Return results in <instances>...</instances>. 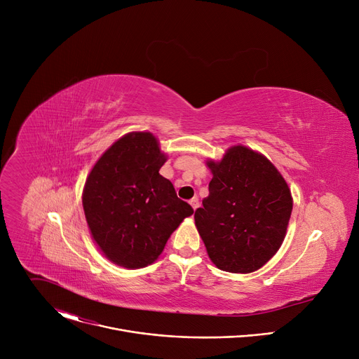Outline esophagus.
<instances>
[{
  "label": "esophagus",
  "instance_id": "esophagus-1",
  "mask_svg": "<svg viewBox=\"0 0 359 359\" xmlns=\"http://www.w3.org/2000/svg\"><path fill=\"white\" fill-rule=\"evenodd\" d=\"M189 203H190V206H191L193 210H196V209L200 206V203H198V198H197V197H193Z\"/></svg>",
  "mask_w": 359,
  "mask_h": 359
}]
</instances>
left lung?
I'll list each match as a JSON object with an SVG mask.
<instances>
[{"label": "left lung", "instance_id": "obj_1", "mask_svg": "<svg viewBox=\"0 0 359 359\" xmlns=\"http://www.w3.org/2000/svg\"><path fill=\"white\" fill-rule=\"evenodd\" d=\"M206 165L213 179L194 223L209 257L223 271H257L285 238L291 190L264 155L243 144L229 147L222 161L209 159Z\"/></svg>", "mask_w": 359, "mask_h": 359}]
</instances>
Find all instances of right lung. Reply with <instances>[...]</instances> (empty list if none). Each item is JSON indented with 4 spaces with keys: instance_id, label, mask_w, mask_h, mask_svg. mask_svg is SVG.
Masks as SVG:
<instances>
[{
    "instance_id": "obj_1",
    "label": "right lung",
    "mask_w": 359,
    "mask_h": 359,
    "mask_svg": "<svg viewBox=\"0 0 359 359\" xmlns=\"http://www.w3.org/2000/svg\"><path fill=\"white\" fill-rule=\"evenodd\" d=\"M168 158L155 135L130 132L105 150L86 177L82 206L90 236L116 266L155 263L170 234L193 215L159 173Z\"/></svg>"
}]
</instances>
